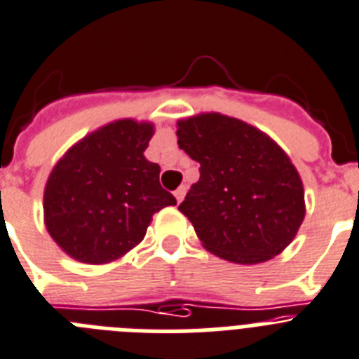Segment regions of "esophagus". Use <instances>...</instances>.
Returning <instances> with one entry per match:
<instances>
[{"mask_svg":"<svg viewBox=\"0 0 359 359\" xmlns=\"http://www.w3.org/2000/svg\"><path fill=\"white\" fill-rule=\"evenodd\" d=\"M185 192H187L185 187H180V189H176V191H174V198H176L177 203H180V201H182L183 198H185Z\"/></svg>","mask_w":359,"mask_h":359,"instance_id":"esophagus-1","label":"esophagus"}]
</instances>
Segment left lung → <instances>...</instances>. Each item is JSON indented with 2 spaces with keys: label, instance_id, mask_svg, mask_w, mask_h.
<instances>
[{
  "label": "left lung",
  "instance_id": "left-lung-1",
  "mask_svg": "<svg viewBox=\"0 0 359 359\" xmlns=\"http://www.w3.org/2000/svg\"><path fill=\"white\" fill-rule=\"evenodd\" d=\"M176 134L180 149L200 163V180L177 209L205 249L236 263L280 254L305 217L302 180L283 150L222 114L180 121Z\"/></svg>",
  "mask_w": 359,
  "mask_h": 359
}]
</instances>
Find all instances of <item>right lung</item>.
<instances>
[{
	"label": "right lung",
	"instance_id": "add662e5",
	"mask_svg": "<svg viewBox=\"0 0 359 359\" xmlns=\"http://www.w3.org/2000/svg\"><path fill=\"white\" fill-rule=\"evenodd\" d=\"M152 125L119 119L76 143L45 187V225L78 262L109 263L145 238L156 212L176 205L143 156Z\"/></svg>",
	"mask_w": 359,
	"mask_h": 359
}]
</instances>
